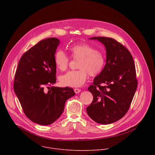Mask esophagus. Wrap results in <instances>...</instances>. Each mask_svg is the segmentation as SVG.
I'll return each mask as SVG.
<instances>
[{
	"label": "esophagus",
	"mask_w": 155,
	"mask_h": 155,
	"mask_svg": "<svg viewBox=\"0 0 155 155\" xmlns=\"http://www.w3.org/2000/svg\"><path fill=\"white\" fill-rule=\"evenodd\" d=\"M74 91H75V93L76 94H78V93H79L81 91V90H80V89H78V88H75V89H74Z\"/></svg>",
	"instance_id": "34e87169"
}]
</instances>
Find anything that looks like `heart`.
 Listing matches in <instances>:
<instances>
[{"label":"heart","mask_w":155,"mask_h":155,"mask_svg":"<svg viewBox=\"0 0 155 155\" xmlns=\"http://www.w3.org/2000/svg\"><path fill=\"white\" fill-rule=\"evenodd\" d=\"M69 50L71 57L74 60H78V70L70 71L60 77L59 81L64 86L80 87L86 81L87 74L91 77H96L103 70L105 65L104 54L89 44L75 45L69 47ZM54 59L56 68L59 71H65L68 68L70 58L63 51H57Z\"/></svg>","instance_id":"b5f03b06"}]
</instances>
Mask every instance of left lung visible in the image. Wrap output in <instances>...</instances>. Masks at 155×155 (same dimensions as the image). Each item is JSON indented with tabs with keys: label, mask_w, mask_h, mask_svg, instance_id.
Segmentation results:
<instances>
[{
	"label": "left lung",
	"mask_w": 155,
	"mask_h": 155,
	"mask_svg": "<svg viewBox=\"0 0 155 155\" xmlns=\"http://www.w3.org/2000/svg\"><path fill=\"white\" fill-rule=\"evenodd\" d=\"M106 49V64L88 90L93 96L86 108L89 117L102 124L113 123L128 111L137 87L134 62L129 51L116 40L94 37Z\"/></svg>",
	"instance_id": "1"
}]
</instances>
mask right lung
Wrapping results in <instances>:
<instances>
[{"mask_svg": "<svg viewBox=\"0 0 155 155\" xmlns=\"http://www.w3.org/2000/svg\"><path fill=\"white\" fill-rule=\"evenodd\" d=\"M59 42L53 37L40 41L21 56L15 73L14 91L23 112L40 125L59 118L66 101L75 94L69 87H50L56 81L54 57Z\"/></svg>", "mask_w": 155, "mask_h": 155, "instance_id": "add662e5", "label": "right lung"}]
</instances>
